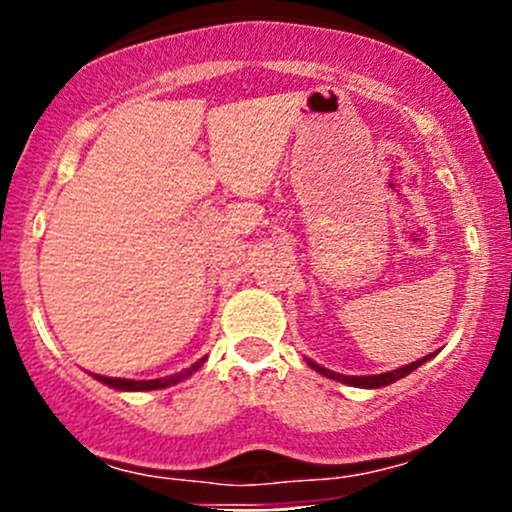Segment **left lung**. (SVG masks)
Wrapping results in <instances>:
<instances>
[{
	"instance_id": "1",
	"label": "left lung",
	"mask_w": 512,
	"mask_h": 512,
	"mask_svg": "<svg viewBox=\"0 0 512 512\" xmlns=\"http://www.w3.org/2000/svg\"><path fill=\"white\" fill-rule=\"evenodd\" d=\"M431 356H433V354H428V356H423V359L414 361V364H406V366H401V369L386 371V374H374V376H344V374H337V371H329V369H324V366L314 364V361H309V366H312L314 371H319V374L329 376V379H334V381H342V384H349V386H359V389H381V386H389V384H394V381L404 379L406 374H411V371L418 369V366H421L423 361H428V359H431Z\"/></svg>"
}]
</instances>
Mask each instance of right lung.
<instances>
[{
    "instance_id": "right-lung-1",
    "label": "right lung",
    "mask_w": 512,
    "mask_h": 512,
    "mask_svg": "<svg viewBox=\"0 0 512 512\" xmlns=\"http://www.w3.org/2000/svg\"><path fill=\"white\" fill-rule=\"evenodd\" d=\"M205 359L195 361L190 369L180 371V374H173V376H165V379H151V381H133V379H113V376H96L101 384L106 386H113V389H121V391H153V389H165V386H173L178 384V381H183L185 376H190L193 371H198L200 366H203Z\"/></svg>"
}]
</instances>
